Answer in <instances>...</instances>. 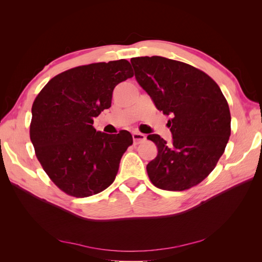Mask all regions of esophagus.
I'll return each instance as SVG.
<instances>
[{
  "label": "esophagus",
  "mask_w": 262,
  "mask_h": 262,
  "mask_svg": "<svg viewBox=\"0 0 262 262\" xmlns=\"http://www.w3.org/2000/svg\"><path fill=\"white\" fill-rule=\"evenodd\" d=\"M132 138L134 143H140V142H143L146 140V136L143 133H140V132H133L132 133Z\"/></svg>",
  "instance_id": "obj_1"
}]
</instances>
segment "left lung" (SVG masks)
Here are the masks:
<instances>
[{"instance_id": "1", "label": "left lung", "mask_w": 262, "mask_h": 262, "mask_svg": "<svg viewBox=\"0 0 262 262\" xmlns=\"http://www.w3.org/2000/svg\"><path fill=\"white\" fill-rule=\"evenodd\" d=\"M139 85L170 116L172 141L149 134L158 153L146 170L153 185L171 191L191 188L215 167L231 136V113L219 85L184 62L157 57L131 59Z\"/></svg>"}]
</instances>
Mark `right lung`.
I'll list each match as a JSON object with an SVG mask.
<instances>
[{"mask_svg":"<svg viewBox=\"0 0 262 262\" xmlns=\"http://www.w3.org/2000/svg\"><path fill=\"white\" fill-rule=\"evenodd\" d=\"M132 76L126 60L93 63L58 74L38 94L30 140L42 168L62 191L84 198L114 182L132 136L125 130L96 131L93 123L112 106L115 87Z\"/></svg>","mask_w":262,"mask_h":262,"instance_id":"add662e5","label":"right lung"}]
</instances>
